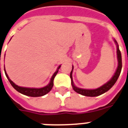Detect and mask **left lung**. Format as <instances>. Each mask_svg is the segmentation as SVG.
Instances as JSON below:
<instances>
[{"mask_svg":"<svg viewBox=\"0 0 128 128\" xmlns=\"http://www.w3.org/2000/svg\"><path fill=\"white\" fill-rule=\"evenodd\" d=\"M115 43H116V46H117V56H118V68L116 70V72L114 74L112 78L110 80L107 82V83H105V84H103V86H101L99 88H97L96 89H83V88H80L76 87V86L74 84L72 80V70H73V66L72 71L70 72V76L71 78V84L72 86L73 89L74 91L79 93V94L84 95V96H96L101 95V94L105 93V92H107L110 90V88L114 85V84L116 83L117 80L120 76V74L121 73V70H122V54H121V52L119 49V46L118 44V42H116V40L114 39V40Z\"/></svg>","mask_w":128,"mask_h":128,"instance_id":"8db88e82","label":"left lung"}]
</instances>
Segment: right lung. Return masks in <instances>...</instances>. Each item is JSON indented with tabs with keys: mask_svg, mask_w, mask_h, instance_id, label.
I'll list each match as a JSON object with an SVG mask.
<instances>
[{
	"mask_svg": "<svg viewBox=\"0 0 128 128\" xmlns=\"http://www.w3.org/2000/svg\"><path fill=\"white\" fill-rule=\"evenodd\" d=\"M60 66H58L57 70L56 71L54 74H53V76H52L51 80L50 82V83L48 84L47 86H44L43 88H26V87H21V86H19L16 85L10 79L9 77L8 76V74H6V72L5 70V68H4V72H5L6 76L8 78V80H9L10 84L12 86V87L14 88V89L16 90H17L18 92H19L20 93L23 94H25V95H27V96H34V97H36V96H44L45 94H46L47 93H48L50 90H52V88L54 86V78L57 74L58 72V70L60 69Z\"/></svg>",
	"mask_w": 128,
	"mask_h": 128,
	"instance_id": "1",
	"label": "right lung"
}]
</instances>
